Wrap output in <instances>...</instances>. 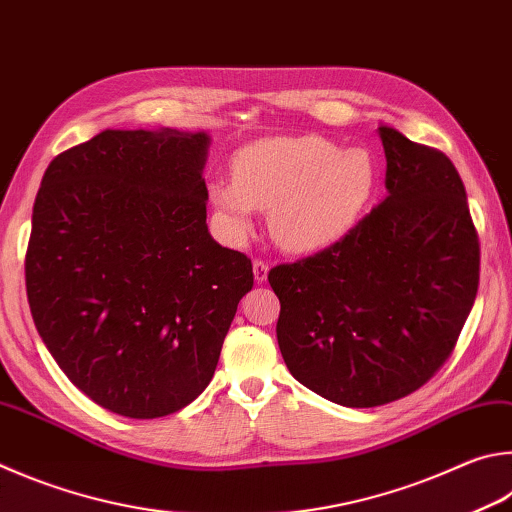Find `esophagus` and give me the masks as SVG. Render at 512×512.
Listing matches in <instances>:
<instances>
[{
	"label": "esophagus",
	"mask_w": 512,
	"mask_h": 512,
	"mask_svg": "<svg viewBox=\"0 0 512 512\" xmlns=\"http://www.w3.org/2000/svg\"><path fill=\"white\" fill-rule=\"evenodd\" d=\"M253 275H255V282H257V284L266 282V277H268V264L264 262V259H255V262H253Z\"/></svg>",
	"instance_id": "1"
}]
</instances>
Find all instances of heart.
Wrapping results in <instances>:
<instances>
[{"label": "heart", "instance_id": "heart-1", "mask_svg": "<svg viewBox=\"0 0 512 512\" xmlns=\"http://www.w3.org/2000/svg\"><path fill=\"white\" fill-rule=\"evenodd\" d=\"M232 179L208 181V197L232 239L268 210L273 239L291 253H320L358 224L376 185V163L362 147L340 150L322 136H273L244 145Z\"/></svg>", "mask_w": 512, "mask_h": 512}]
</instances>
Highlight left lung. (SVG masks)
<instances>
[{
  "mask_svg": "<svg viewBox=\"0 0 512 512\" xmlns=\"http://www.w3.org/2000/svg\"><path fill=\"white\" fill-rule=\"evenodd\" d=\"M378 134L387 197L338 244L268 273L288 371L345 407L385 405L425 385L479 286V237L457 167L394 127Z\"/></svg>",
  "mask_w": 512,
  "mask_h": 512,
  "instance_id": "8db88e82",
  "label": "left lung"
}]
</instances>
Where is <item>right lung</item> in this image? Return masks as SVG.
<instances>
[{
	"label": "right lung",
	"instance_id": "right-lung-1",
	"mask_svg": "<svg viewBox=\"0 0 512 512\" xmlns=\"http://www.w3.org/2000/svg\"><path fill=\"white\" fill-rule=\"evenodd\" d=\"M210 136L105 129L55 156L33 206L26 295L82 394L129 418L183 410L215 376L253 264L208 232Z\"/></svg>",
	"mask_w": 512,
	"mask_h": 512
}]
</instances>
